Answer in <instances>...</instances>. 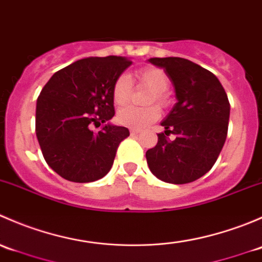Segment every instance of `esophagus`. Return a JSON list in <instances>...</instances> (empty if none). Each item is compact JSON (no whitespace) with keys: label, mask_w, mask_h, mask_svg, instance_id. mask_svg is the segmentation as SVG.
Listing matches in <instances>:
<instances>
[{"label":"esophagus","mask_w":262,"mask_h":262,"mask_svg":"<svg viewBox=\"0 0 262 262\" xmlns=\"http://www.w3.org/2000/svg\"><path fill=\"white\" fill-rule=\"evenodd\" d=\"M129 132H130L132 136H138V134L141 133V130H139V129H137V128H130V129H129Z\"/></svg>","instance_id":"34e87169"}]
</instances>
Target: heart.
Returning a JSON list of instances; mask_svg holds the SVG:
<instances>
[{
	"mask_svg": "<svg viewBox=\"0 0 262 262\" xmlns=\"http://www.w3.org/2000/svg\"><path fill=\"white\" fill-rule=\"evenodd\" d=\"M136 78L141 86L152 90L148 96L147 102H157L161 106L167 105L166 90L170 86V78L165 71L157 67H143L136 72ZM133 94V83L126 75H121L116 78L113 86V100L118 106H124L128 104ZM160 109L155 105L147 107L128 106L119 110L116 119L121 125L132 126V128H146L155 123L160 118Z\"/></svg>",
	"mask_w": 262,
	"mask_h": 262,
	"instance_id": "obj_1",
	"label": "heart"
}]
</instances>
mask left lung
<instances>
[{"label": "left lung", "mask_w": 262, "mask_h": 262, "mask_svg": "<svg viewBox=\"0 0 262 262\" xmlns=\"http://www.w3.org/2000/svg\"><path fill=\"white\" fill-rule=\"evenodd\" d=\"M163 68L178 102L161 125L156 147L146 152L148 167L168 184H189L215 163L228 132V97L218 78L196 63L179 57L150 58ZM173 134L175 140L168 136Z\"/></svg>", "instance_id": "8db88e82"}]
</instances>
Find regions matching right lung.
Returning a JSON list of instances; mask_svg holds the SVG:
<instances>
[{
    "label": "right lung",
    "instance_id": "right-lung-1",
    "mask_svg": "<svg viewBox=\"0 0 262 262\" xmlns=\"http://www.w3.org/2000/svg\"><path fill=\"white\" fill-rule=\"evenodd\" d=\"M132 64L125 57H90L50 77L36 101L35 132L44 160L53 171L73 182L104 178L119 144L129 137L125 126L107 123L115 114L113 86Z\"/></svg>",
    "mask_w": 262,
    "mask_h": 262
}]
</instances>
